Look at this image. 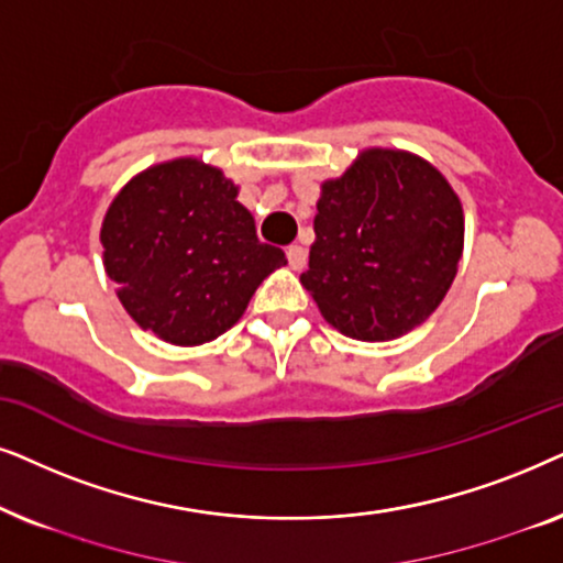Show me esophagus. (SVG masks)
<instances>
[{
  "label": "esophagus",
  "mask_w": 563,
  "mask_h": 563,
  "mask_svg": "<svg viewBox=\"0 0 563 563\" xmlns=\"http://www.w3.org/2000/svg\"><path fill=\"white\" fill-rule=\"evenodd\" d=\"M286 254H288V265L290 267H294V269H303L306 267V257H309V254H306L303 246L290 244L288 250H286Z\"/></svg>",
  "instance_id": "obj_1"
}]
</instances>
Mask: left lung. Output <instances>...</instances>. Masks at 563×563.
Segmentation results:
<instances>
[{
	"mask_svg": "<svg viewBox=\"0 0 563 563\" xmlns=\"http://www.w3.org/2000/svg\"><path fill=\"white\" fill-rule=\"evenodd\" d=\"M301 286L344 336L388 342L422 324L463 254V208L448 179L399 148H365L321 185Z\"/></svg>",
	"mask_w": 563,
	"mask_h": 563,
	"instance_id": "left-lung-1",
	"label": "left lung"
}]
</instances>
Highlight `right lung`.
<instances>
[{"label":"right lung","instance_id":"add662e5","mask_svg":"<svg viewBox=\"0 0 563 563\" xmlns=\"http://www.w3.org/2000/svg\"><path fill=\"white\" fill-rule=\"evenodd\" d=\"M239 187L192 156L154 164L131 179L104 213V273L141 329L192 347L242 319L269 273L286 265L262 244Z\"/></svg>","mask_w":563,"mask_h":563}]
</instances>
